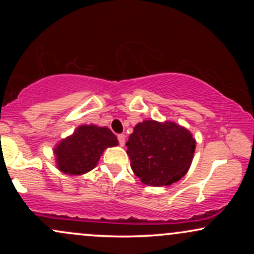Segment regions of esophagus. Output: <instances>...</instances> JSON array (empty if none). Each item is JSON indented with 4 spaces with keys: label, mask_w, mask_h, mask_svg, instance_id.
<instances>
[{
    "label": "esophagus",
    "mask_w": 254,
    "mask_h": 254,
    "mask_svg": "<svg viewBox=\"0 0 254 254\" xmlns=\"http://www.w3.org/2000/svg\"><path fill=\"white\" fill-rule=\"evenodd\" d=\"M118 141H119V144L123 147L125 144V135H118Z\"/></svg>",
    "instance_id": "1"
}]
</instances>
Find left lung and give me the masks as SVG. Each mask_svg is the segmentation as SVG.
<instances>
[{"instance_id": "left-lung-1", "label": "left lung", "mask_w": 254, "mask_h": 254, "mask_svg": "<svg viewBox=\"0 0 254 254\" xmlns=\"http://www.w3.org/2000/svg\"><path fill=\"white\" fill-rule=\"evenodd\" d=\"M133 173L149 186H168L188 173L196 141L174 122L144 121L133 127L127 142Z\"/></svg>"}]
</instances>
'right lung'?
Instances as JSON below:
<instances>
[{
    "label": "right lung",
    "mask_w": 254,
    "mask_h": 254,
    "mask_svg": "<svg viewBox=\"0 0 254 254\" xmlns=\"http://www.w3.org/2000/svg\"><path fill=\"white\" fill-rule=\"evenodd\" d=\"M116 145L118 139L109 127L81 125L55 147L57 168L65 174L81 176L97 166L106 148Z\"/></svg>",
    "instance_id": "right-lung-1"
}]
</instances>
